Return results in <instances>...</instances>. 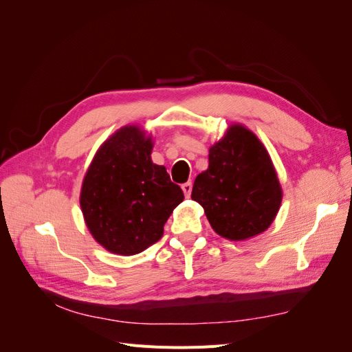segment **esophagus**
Wrapping results in <instances>:
<instances>
[{"mask_svg":"<svg viewBox=\"0 0 352 352\" xmlns=\"http://www.w3.org/2000/svg\"><path fill=\"white\" fill-rule=\"evenodd\" d=\"M182 190H184L185 197H186V198H189V197H190V192H192V182H186V184H184V185H182Z\"/></svg>","mask_w":352,"mask_h":352,"instance_id":"1","label":"esophagus"}]
</instances>
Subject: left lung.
I'll return each instance as SVG.
<instances>
[{
	"mask_svg": "<svg viewBox=\"0 0 352 352\" xmlns=\"http://www.w3.org/2000/svg\"><path fill=\"white\" fill-rule=\"evenodd\" d=\"M190 197L204 208L220 236L243 241L272 225L282 188L258 138L242 124H233L210 148L208 168L197 176Z\"/></svg>",
	"mask_w": 352,
	"mask_h": 352,
	"instance_id": "8db88e82",
	"label": "left lung"
}]
</instances>
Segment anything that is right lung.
Here are the masks:
<instances>
[{"label":"right lung","mask_w":352,"mask_h":352,"mask_svg":"<svg viewBox=\"0 0 352 352\" xmlns=\"http://www.w3.org/2000/svg\"><path fill=\"white\" fill-rule=\"evenodd\" d=\"M153 142L124 126L95 154L85 175L80 207L98 243L113 254L135 255L163 236L167 219L184 201L164 166L151 160Z\"/></svg>","instance_id":"add662e5"}]
</instances>
